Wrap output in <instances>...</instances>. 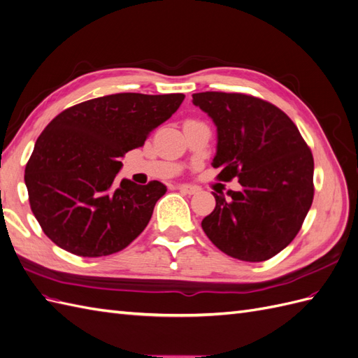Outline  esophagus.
Segmentation results:
<instances>
[{
    "instance_id": "esophagus-1",
    "label": "esophagus",
    "mask_w": 358,
    "mask_h": 358,
    "mask_svg": "<svg viewBox=\"0 0 358 358\" xmlns=\"http://www.w3.org/2000/svg\"><path fill=\"white\" fill-rule=\"evenodd\" d=\"M178 189L182 191V192H185V194H189V196H192V194H197L200 191L197 187L188 185V183H182V185L178 187Z\"/></svg>"
}]
</instances>
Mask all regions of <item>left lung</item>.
<instances>
[{
  "instance_id": "1",
  "label": "left lung",
  "mask_w": 358,
  "mask_h": 358,
  "mask_svg": "<svg viewBox=\"0 0 358 358\" xmlns=\"http://www.w3.org/2000/svg\"><path fill=\"white\" fill-rule=\"evenodd\" d=\"M218 131L216 179L241 191L213 194L201 221L210 242L242 262H266L297 236L313 200V157L299 128L272 103L239 92L192 94Z\"/></svg>"
}]
</instances>
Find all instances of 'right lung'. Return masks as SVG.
Returning <instances> with one entry per match:
<instances>
[{"mask_svg": "<svg viewBox=\"0 0 358 358\" xmlns=\"http://www.w3.org/2000/svg\"><path fill=\"white\" fill-rule=\"evenodd\" d=\"M183 94H112L69 107L38 136L27 162L31 210L49 239L80 257L122 251L167 188L122 179L121 158L182 104Z\"/></svg>", "mask_w": 358, "mask_h": 358, "instance_id": "obj_1", "label": "right lung"}]
</instances>
